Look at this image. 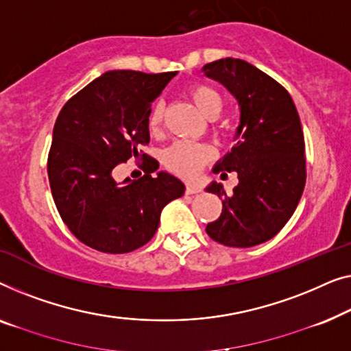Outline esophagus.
I'll return each instance as SVG.
<instances>
[{"label": "esophagus", "mask_w": 351, "mask_h": 351, "mask_svg": "<svg viewBox=\"0 0 351 351\" xmlns=\"http://www.w3.org/2000/svg\"><path fill=\"white\" fill-rule=\"evenodd\" d=\"M202 189L197 184H192V182H189V184H186V194H199Z\"/></svg>", "instance_id": "obj_1"}]
</instances>
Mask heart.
I'll return each mask as SVG.
<instances>
[{
	"instance_id": "obj_1",
	"label": "heart",
	"mask_w": 351,
	"mask_h": 351,
	"mask_svg": "<svg viewBox=\"0 0 351 351\" xmlns=\"http://www.w3.org/2000/svg\"><path fill=\"white\" fill-rule=\"evenodd\" d=\"M187 95L197 106V110L208 119H213L223 110V100H221L219 93L204 84H192L187 88ZM162 119H164V110H162V105L157 103L151 110L149 119H147L152 132L160 127ZM211 154H213V149L204 143L176 141L164 152V164L176 175L194 176L202 169V165L208 162Z\"/></svg>"
}]
</instances>
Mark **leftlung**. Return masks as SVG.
Segmentation results:
<instances>
[{
	"instance_id": "obj_1",
	"label": "left lung",
	"mask_w": 351,
	"mask_h": 351,
	"mask_svg": "<svg viewBox=\"0 0 351 351\" xmlns=\"http://www.w3.org/2000/svg\"><path fill=\"white\" fill-rule=\"evenodd\" d=\"M202 71L223 84L240 108L235 146L213 169L237 171L239 184L232 194L215 181L206 187L223 199L221 216L206 226V234L221 245L250 248L274 239L302 197V127L288 90L251 63L229 57Z\"/></svg>"
}]
</instances>
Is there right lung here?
Wrapping results in <instances>:
<instances>
[{"instance_id": "1", "label": "right lung", "mask_w": 351, "mask_h": 351, "mask_svg": "<svg viewBox=\"0 0 351 351\" xmlns=\"http://www.w3.org/2000/svg\"><path fill=\"white\" fill-rule=\"evenodd\" d=\"M173 76L176 71H108L71 97L57 117L49 184L63 223L93 250L122 254L146 245L164 206L184 194L176 176H152L159 162L138 151L149 143L151 103ZM140 155L145 175L116 183L115 165Z\"/></svg>"}]
</instances>
